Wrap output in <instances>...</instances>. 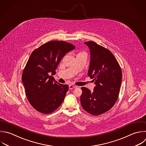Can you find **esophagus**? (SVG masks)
<instances>
[{"label": "esophagus", "instance_id": "34e87169", "mask_svg": "<svg viewBox=\"0 0 146 146\" xmlns=\"http://www.w3.org/2000/svg\"><path fill=\"white\" fill-rule=\"evenodd\" d=\"M76 87H77V86H75V85H72V84L69 85V88L70 89H73V88H75Z\"/></svg>", "mask_w": 146, "mask_h": 146}]
</instances>
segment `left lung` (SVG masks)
Masks as SVG:
<instances>
[{
	"instance_id": "left-lung-1",
	"label": "left lung",
	"mask_w": 146,
	"mask_h": 146,
	"mask_svg": "<svg viewBox=\"0 0 146 146\" xmlns=\"http://www.w3.org/2000/svg\"><path fill=\"white\" fill-rule=\"evenodd\" d=\"M90 48L91 59L88 75L95 82L93 91L82 87L80 103L92 115L110 110L116 103L121 83L120 67L112 52L93 41L84 43Z\"/></svg>"
}]
</instances>
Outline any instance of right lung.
I'll list each match as a JSON object with an SVG mask.
<instances>
[{
    "label": "right lung",
    "instance_id": "add662e5",
    "mask_svg": "<svg viewBox=\"0 0 146 146\" xmlns=\"http://www.w3.org/2000/svg\"><path fill=\"white\" fill-rule=\"evenodd\" d=\"M75 47L64 41H50L35 49L31 54L23 71L22 80L27 99L38 111L48 114L63 103L68 86L58 83L56 74L62 59Z\"/></svg>",
    "mask_w": 146,
    "mask_h": 146
}]
</instances>
